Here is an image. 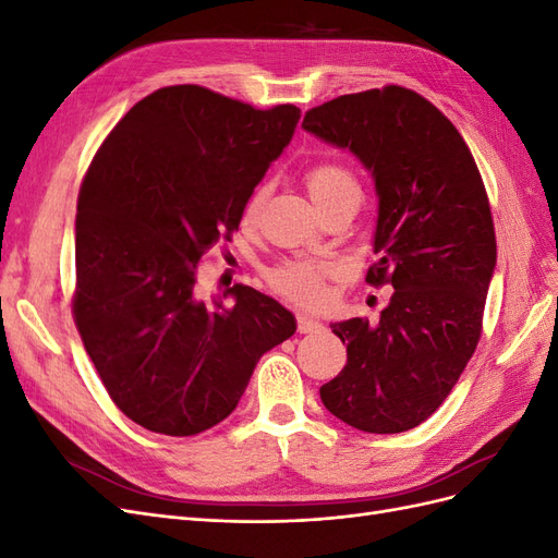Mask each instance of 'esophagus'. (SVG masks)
Masks as SVG:
<instances>
[{
  "instance_id": "obj_1",
  "label": "esophagus",
  "mask_w": 558,
  "mask_h": 558,
  "mask_svg": "<svg viewBox=\"0 0 558 558\" xmlns=\"http://www.w3.org/2000/svg\"><path fill=\"white\" fill-rule=\"evenodd\" d=\"M295 324H298V332H300V335L316 332V330L320 328L318 320H316V318H312L310 314H298V320H295Z\"/></svg>"
}]
</instances>
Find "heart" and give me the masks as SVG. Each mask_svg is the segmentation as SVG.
<instances>
[{"instance_id": "1", "label": "heart", "mask_w": 558, "mask_h": 558, "mask_svg": "<svg viewBox=\"0 0 558 558\" xmlns=\"http://www.w3.org/2000/svg\"><path fill=\"white\" fill-rule=\"evenodd\" d=\"M307 191L316 207L324 211L342 199H361L359 179L347 165L337 160H318L305 174ZM265 202V189H256L242 207V226H256ZM340 275V267L328 260H286L267 272V283L275 293L300 305H314L324 298V281Z\"/></svg>"}]
</instances>
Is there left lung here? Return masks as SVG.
<instances>
[{"label": "left lung", "instance_id": "8db88e82", "mask_svg": "<svg viewBox=\"0 0 558 558\" xmlns=\"http://www.w3.org/2000/svg\"><path fill=\"white\" fill-rule=\"evenodd\" d=\"M302 128L349 148L375 177L379 218L369 286H393L377 324H332L342 373L318 388L337 418L365 433L426 421L459 381L482 337L496 267L492 205L461 132L426 97L384 86L335 97Z\"/></svg>", "mask_w": 558, "mask_h": 558}]
</instances>
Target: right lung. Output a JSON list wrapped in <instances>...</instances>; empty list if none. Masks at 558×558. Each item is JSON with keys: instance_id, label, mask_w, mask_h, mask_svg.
<instances>
[{"instance_id": "add662e5", "label": "right lung", "mask_w": 558, "mask_h": 558, "mask_svg": "<svg viewBox=\"0 0 558 558\" xmlns=\"http://www.w3.org/2000/svg\"><path fill=\"white\" fill-rule=\"evenodd\" d=\"M298 121L295 105L167 86L116 123L83 177L74 324L116 408L150 433L221 424L263 353L295 332L293 314L256 289L232 286V306L218 295L209 307L195 281Z\"/></svg>"}]
</instances>
